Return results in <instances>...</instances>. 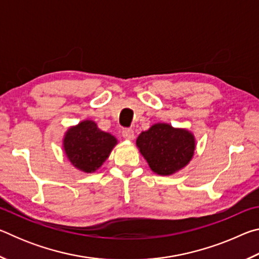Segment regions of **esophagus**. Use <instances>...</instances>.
<instances>
[{
  "label": "esophagus",
  "mask_w": 259,
  "mask_h": 259,
  "mask_svg": "<svg viewBox=\"0 0 259 259\" xmlns=\"http://www.w3.org/2000/svg\"><path fill=\"white\" fill-rule=\"evenodd\" d=\"M122 136H123V138L126 140H133L135 137L134 130L133 129H124L123 131H122Z\"/></svg>",
  "instance_id": "34e87169"
}]
</instances>
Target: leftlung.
<instances>
[{
    "label": "left lung",
    "mask_w": 259,
    "mask_h": 259,
    "mask_svg": "<svg viewBox=\"0 0 259 259\" xmlns=\"http://www.w3.org/2000/svg\"><path fill=\"white\" fill-rule=\"evenodd\" d=\"M140 154L153 172L170 176L190 163L195 152V137L184 128L155 123L136 140Z\"/></svg>",
    "instance_id": "8db88e82"
}]
</instances>
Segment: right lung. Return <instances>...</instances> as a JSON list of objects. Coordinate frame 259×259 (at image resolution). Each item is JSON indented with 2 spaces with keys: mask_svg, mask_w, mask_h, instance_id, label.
<instances>
[{
  "mask_svg": "<svg viewBox=\"0 0 259 259\" xmlns=\"http://www.w3.org/2000/svg\"><path fill=\"white\" fill-rule=\"evenodd\" d=\"M117 144L113 135L105 133L93 120L69 126L63 139L64 152L73 166L91 174L99 169Z\"/></svg>",
  "mask_w": 259,
  "mask_h": 259,
  "instance_id": "add662e5",
  "label": "right lung"
}]
</instances>
